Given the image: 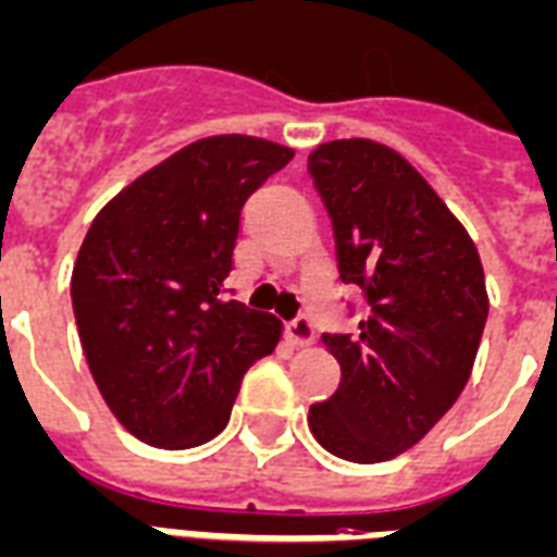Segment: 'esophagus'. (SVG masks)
Here are the masks:
<instances>
[{"label": "esophagus", "mask_w": 557, "mask_h": 557, "mask_svg": "<svg viewBox=\"0 0 557 557\" xmlns=\"http://www.w3.org/2000/svg\"><path fill=\"white\" fill-rule=\"evenodd\" d=\"M284 332H287V337H290L294 346H311L313 343V325L308 317H296V320H290V323L284 325Z\"/></svg>", "instance_id": "34e87169"}]
</instances>
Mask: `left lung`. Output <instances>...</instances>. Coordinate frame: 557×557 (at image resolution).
Here are the masks:
<instances>
[{"mask_svg":"<svg viewBox=\"0 0 557 557\" xmlns=\"http://www.w3.org/2000/svg\"><path fill=\"white\" fill-rule=\"evenodd\" d=\"M346 284L367 294L355 334H325L341 387L311 405L329 453L391 461L432 432L470 382L487 323L479 249L420 170L367 137L320 144L308 158Z\"/></svg>","mask_w":557,"mask_h":557,"instance_id":"8db88e82","label":"left lung"}]
</instances>
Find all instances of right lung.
<instances>
[{
	"label": "right lung",
	"instance_id": "right-lung-1",
	"mask_svg": "<svg viewBox=\"0 0 557 557\" xmlns=\"http://www.w3.org/2000/svg\"><path fill=\"white\" fill-rule=\"evenodd\" d=\"M290 146L214 135L184 146L96 214L73 267V311L104 403L137 441L190 449L232 417L282 320L225 299L246 199Z\"/></svg>",
	"mask_w": 557,
	"mask_h": 557
}]
</instances>
